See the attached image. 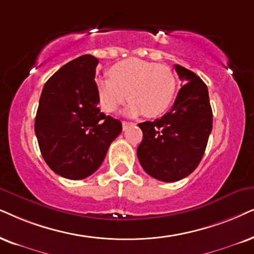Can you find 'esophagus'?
I'll use <instances>...</instances> for the list:
<instances>
[{
  "label": "esophagus",
  "instance_id": "1",
  "mask_svg": "<svg viewBox=\"0 0 254 254\" xmlns=\"http://www.w3.org/2000/svg\"><path fill=\"white\" fill-rule=\"evenodd\" d=\"M122 125H123V130L125 131L129 127H132L133 123H130V122H125V121H124L123 123H122Z\"/></svg>",
  "mask_w": 254,
  "mask_h": 254
}]
</instances>
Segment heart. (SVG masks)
Segmentation results:
<instances>
[{"mask_svg":"<svg viewBox=\"0 0 254 254\" xmlns=\"http://www.w3.org/2000/svg\"><path fill=\"white\" fill-rule=\"evenodd\" d=\"M108 78L96 79V92L102 110L112 114L127 102L129 116L153 118L171 107L177 90L173 70L164 64L127 59L112 65Z\"/></svg>","mask_w":254,"mask_h":254,"instance_id":"b5f03b06","label":"heart"}]
</instances>
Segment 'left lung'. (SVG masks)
<instances>
[{"instance_id":"left-lung-1","label":"left lung","mask_w":254,"mask_h":254,"mask_svg":"<svg viewBox=\"0 0 254 254\" xmlns=\"http://www.w3.org/2000/svg\"><path fill=\"white\" fill-rule=\"evenodd\" d=\"M184 84L168 114L138 124L143 140L137 149L147 175L162 182H177L197 168L212 131V109L208 90L191 70L175 65Z\"/></svg>"}]
</instances>
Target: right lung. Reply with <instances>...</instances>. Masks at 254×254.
<instances>
[{"mask_svg": "<svg viewBox=\"0 0 254 254\" xmlns=\"http://www.w3.org/2000/svg\"><path fill=\"white\" fill-rule=\"evenodd\" d=\"M83 55L70 61L48 79L42 90L35 133L48 166L66 179L89 177L101 166L122 123L98 108L96 66Z\"/></svg>", "mask_w": 254, "mask_h": 254, "instance_id": "add662e5", "label": "right lung"}]
</instances>
